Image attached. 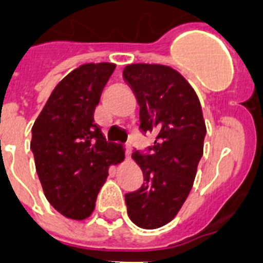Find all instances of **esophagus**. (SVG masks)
Listing matches in <instances>:
<instances>
[{"mask_svg":"<svg viewBox=\"0 0 263 263\" xmlns=\"http://www.w3.org/2000/svg\"><path fill=\"white\" fill-rule=\"evenodd\" d=\"M131 153H132L131 144H127V146H125V158H127L128 161L131 160Z\"/></svg>","mask_w":263,"mask_h":263,"instance_id":"esophagus-1","label":"esophagus"}]
</instances>
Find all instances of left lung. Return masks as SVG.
<instances>
[{
	"mask_svg": "<svg viewBox=\"0 0 263 263\" xmlns=\"http://www.w3.org/2000/svg\"><path fill=\"white\" fill-rule=\"evenodd\" d=\"M123 78L140 106V131L156 135L147 153L132 154L144 183L125 194L128 216L139 228L156 229L175 218L191 191L206 125L198 95L173 68L131 64Z\"/></svg>",
	"mask_w": 263,
	"mask_h": 263,
	"instance_id": "obj_1",
	"label": "left lung"
}]
</instances>
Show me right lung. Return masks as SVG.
Masks as SVG:
<instances>
[{
    "instance_id": "obj_1",
    "label": "right lung",
    "mask_w": 263,
    "mask_h": 263,
    "mask_svg": "<svg viewBox=\"0 0 263 263\" xmlns=\"http://www.w3.org/2000/svg\"><path fill=\"white\" fill-rule=\"evenodd\" d=\"M111 63L84 64L68 73L47 99L32 125L31 150L49 203L71 220H86L109 176L124 160L121 146L107 143L94 123V110Z\"/></svg>"
}]
</instances>
